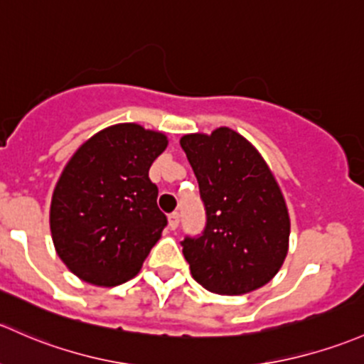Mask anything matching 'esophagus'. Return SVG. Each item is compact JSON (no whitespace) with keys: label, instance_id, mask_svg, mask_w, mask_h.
I'll return each mask as SVG.
<instances>
[{"label":"esophagus","instance_id":"obj_1","mask_svg":"<svg viewBox=\"0 0 364 364\" xmlns=\"http://www.w3.org/2000/svg\"><path fill=\"white\" fill-rule=\"evenodd\" d=\"M179 213H171L169 214V227H171V230H176V228H178V225H179Z\"/></svg>","mask_w":364,"mask_h":364}]
</instances>
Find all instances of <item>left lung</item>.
<instances>
[{"label": "left lung", "mask_w": 364, "mask_h": 364, "mask_svg": "<svg viewBox=\"0 0 364 364\" xmlns=\"http://www.w3.org/2000/svg\"><path fill=\"white\" fill-rule=\"evenodd\" d=\"M179 144L205 211L204 230L181 240L193 279L220 294L262 288L281 269L289 239L288 209L272 172L232 129L188 134Z\"/></svg>", "instance_id": "8db88e82"}]
</instances>
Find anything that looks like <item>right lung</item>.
Here are the masks:
<instances>
[{"mask_svg": "<svg viewBox=\"0 0 364 364\" xmlns=\"http://www.w3.org/2000/svg\"><path fill=\"white\" fill-rule=\"evenodd\" d=\"M167 146L164 134L120 124L90 137L53 190L50 230L68 269L95 286L139 272L167 227L148 171Z\"/></svg>", "mask_w": 364, "mask_h": 364, "instance_id": "1", "label": "right lung"}]
</instances>
